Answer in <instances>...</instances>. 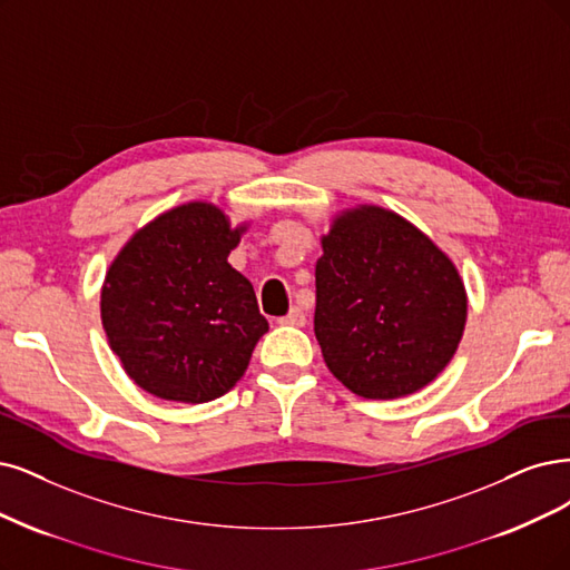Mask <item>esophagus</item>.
Wrapping results in <instances>:
<instances>
[{"mask_svg":"<svg viewBox=\"0 0 570 570\" xmlns=\"http://www.w3.org/2000/svg\"><path fill=\"white\" fill-rule=\"evenodd\" d=\"M305 312L301 307H291V312L286 314V317L279 320V324L284 326H305Z\"/></svg>","mask_w":570,"mask_h":570,"instance_id":"1","label":"esophagus"}]
</instances>
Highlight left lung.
I'll list each match as a JSON object with an SVG mask.
<instances>
[{
    "label": "left lung",
    "instance_id": "obj_1",
    "mask_svg": "<svg viewBox=\"0 0 570 570\" xmlns=\"http://www.w3.org/2000/svg\"><path fill=\"white\" fill-rule=\"evenodd\" d=\"M322 248L314 335L328 371L364 399L430 385L468 320L451 258L406 218L366 204L335 216Z\"/></svg>",
    "mask_w": 570,
    "mask_h": 570
}]
</instances>
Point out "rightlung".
Instances as JSON below:
<instances>
[{
	"label": "right lung",
	"mask_w": 570,
	"mask_h": 570,
	"mask_svg": "<svg viewBox=\"0 0 570 570\" xmlns=\"http://www.w3.org/2000/svg\"><path fill=\"white\" fill-rule=\"evenodd\" d=\"M246 232L216 204L189 202L140 227L100 291V320L131 381L166 402H214L237 385L267 320L227 263Z\"/></svg>",
	"instance_id": "obj_1"
}]
</instances>
